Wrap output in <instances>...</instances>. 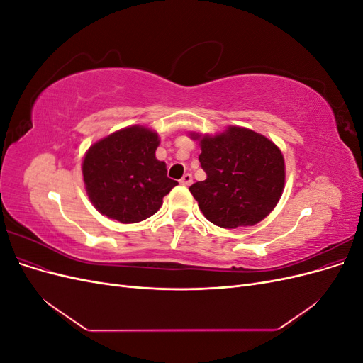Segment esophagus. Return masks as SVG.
I'll use <instances>...</instances> for the list:
<instances>
[{
	"label": "esophagus",
	"instance_id": "34e87169",
	"mask_svg": "<svg viewBox=\"0 0 363 363\" xmlns=\"http://www.w3.org/2000/svg\"><path fill=\"white\" fill-rule=\"evenodd\" d=\"M180 183L183 186H191L192 184V175L191 174H184L183 177H182V180H180Z\"/></svg>",
	"mask_w": 363,
	"mask_h": 363
}]
</instances>
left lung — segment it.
I'll return each mask as SVG.
<instances>
[{"label": "left lung", "instance_id": "left-lung-1", "mask_svg": "<svg viewBox=\"0 0 363 363\" xmlns=\"http://www.w3.org/2000/svg\"><path fill=\"white\" fill-rule=\"evenodd\" d=\"M199 140L204 182L189 191L200 211L223 228L250 227L265 219L284 189V159L271 139L255 130L228 125L218 135L191 131Z\"/></svg>", "mask_w": 363, "mask_h": 363}]
</instances>
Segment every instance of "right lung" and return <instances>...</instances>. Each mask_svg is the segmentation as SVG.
<instances>
[{"mask_svg":"<svg viewBox=\"0 0 363 363\" xmlns=\"http://www.w3.org/2000/svg\"><path fill=\"white\" fill-rule=\"evenodd\" d=\"M159 144L155 130L130 125L89 147L82 172L86 194L98 212L133 224L159 211L163 196L179 184L167 177V163L156 157Z\"/></svg>","mask_w":363,"mask_h":363,"instance_id":"right-lung-1","label":"right lung"}]
</instances>
